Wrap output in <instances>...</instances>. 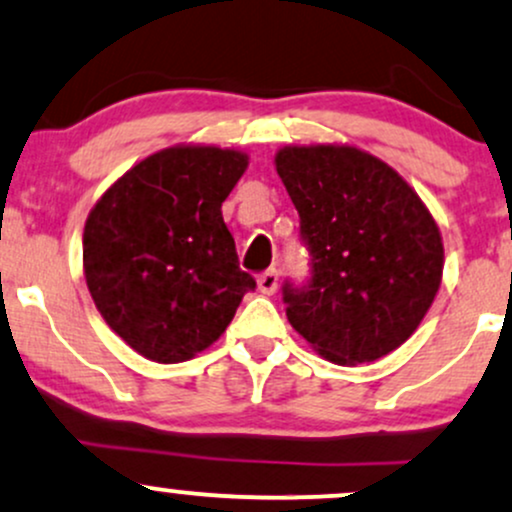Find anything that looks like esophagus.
I'll return each instance as SVG.
<instances>
[{
	"label": "esophagus",
	"mask_w": 512,
	"mask_h": 512,
	"mask_svg": "<svg viewBox=\"0 0 512 512\" xmlns=\"http://www.w3.org/2000/svg\"><path fill=\"white\" fill-rule=\"evenodd\" d=\"M257 286H260L264 296H272L276 286H279V272H276V269H267V272H262L257 276Z\"/></svg>",
	"instance_id": "34e87169"
}]
</instances>
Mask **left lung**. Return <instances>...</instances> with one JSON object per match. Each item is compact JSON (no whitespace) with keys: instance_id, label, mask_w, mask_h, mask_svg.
<instances>
[{"instance_id":"left-lung-1","label":"left lung","mask_w":512,"mask_h":512,"mask_svg":"<svg viewBox=\"0 0 512 512\" xmlns=\"http://www.w3.org/2000/svg\"><path fill=\"white\" fill-rule=\"evenodd\" d=\"M274 163L310 252V279L281 289L293 330L342 366L395 351L443 276L431 211L397 170L354 146H284Z\"/></svg>"}]
</instances>
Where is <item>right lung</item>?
<instances>
[{
    "mask_svg": "<svg viewBox=\"0 0 512 512\" xmlns=\"http://www.w3.org/2000/svg\"><path fill=\"white\" fill-rule=\"evenodd\" d=\"M245 168L240 151L170 146L129 168L88 214V291L137 354L187 361L226 332L255 291L221 216Z\"/></svg>",
    "mask_w": 512,
    "mask_h": 512,
    "instance_id": "add662e5",
    "label": "right lung"
}]
</instances>
